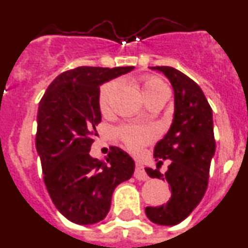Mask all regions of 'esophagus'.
Returning <instances> with one entry per match:
<instances>
[{
	"label": "esophagus",
	"instance_id": "obj_1",
	"mask_svg": "<svg viewBox=\"0 0 248 248\" xmlns=\"http://www.w3.org/2000/svg\"><path fill=\"white\" fill-rule=\"evenodd\" d=\"M134 176H135V179H138V180H141V181H145L149 179L148 174H146V171L144 170V166L141 165L140 163H137V165H135Z\"/></svg>",
	"mask_w": 248,
	"mask_h": 248
}]
</instances>
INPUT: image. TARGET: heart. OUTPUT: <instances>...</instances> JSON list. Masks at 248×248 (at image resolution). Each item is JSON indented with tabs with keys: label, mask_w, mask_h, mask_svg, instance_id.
Segmentation results:
<instances>
[{
	"label": "heart",
	"mask_w": 248,
	"mask_h": 248,
	"mask_svg": "<svg viewBox=\"0 0 248 248\" xmlns=\"http://www.w3.org/2000/svg\"><path fill=\"white\" fill-rule=\"evenodd\" d=\"M117 88V82H108L105 83L100 88L99 92V108L100 110L104 111L108 110L109 102H110L111 94L114 93ZM140 88L143 93L144 99H149L151 97H156V95H163L168 94L169 89L163 80L153 76H145L140 79ZM118 135L120 139L126 144L128 148L131 150H138L140 146L144 144L149 143L153 138V133L149 128L145 126H137V125H125L118 130Z\"/></svg>",
	"instance_id": "heart-1"
}]
</instances>
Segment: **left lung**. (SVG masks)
<instances>
[{"mask_svg": "<svg viewBox=\"0 0 248 248\" xmlns=\"http://www.w3.org/2000/svg\"><path fill=\"white\" fill-rule=\"evenodd\" d=\"M171 83L174 89V118L168 133L157 141L154 157L157 164L170 160L168 171L145 168L150 177L165 179L171 198L165 205L145 209L151 222L174 226L185 220L200 203L207 189L211 160L216 150L212 109L205 94L189 77L172 67H149Z\"/></svg>", "mask_w": 248, "mask_h": 248, "instance_id": "left-lung-1", "label": "left lung"}]
</instances>
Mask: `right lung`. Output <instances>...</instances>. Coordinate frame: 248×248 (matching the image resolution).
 <instances>
[{"instance_id": "1", "label": "right lung", "mask_w": 248, "mask_h": 248, "mask_svg": "<svg viewBox=\"0 0 248 248\" xmlns=\"http://www.w3.org/2000/svg\"><path fill=\"white\" fill-rule=\"evenodd\" d=\"M133 69L74 68L59 74L39 102L36 149L46 187L58 211L78 225L102 221L114 189L134 174V160L118 146L105 160L89 154L102 120L99 87Z\"/></svg>"}]
</instances>
